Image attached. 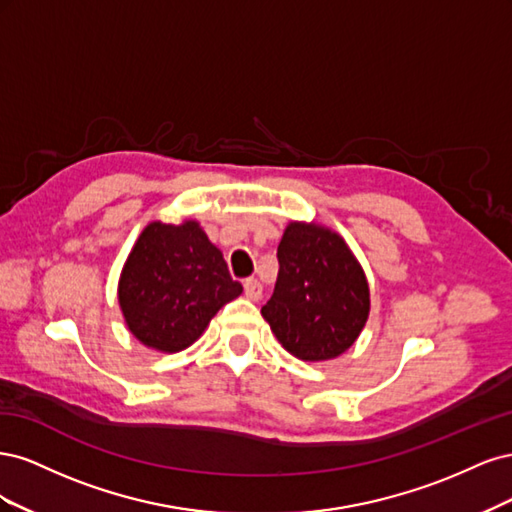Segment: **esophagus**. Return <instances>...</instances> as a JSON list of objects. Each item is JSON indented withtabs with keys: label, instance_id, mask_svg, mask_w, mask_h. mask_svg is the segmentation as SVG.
Returning a JSON list of instances; mask_svg holds the SVG:
<instances>
[{
	"label": "esophagus",
	"instance_id": "34e87169",
	"mask_svg": "<svg viewBox=\"0 0 512 512\" xmlns=\"http://www.w3.org/2000/svg\"><path fill=\"white\" fill-rule=\"evenodd\" d=\"M243 288H245V297L250 299V301H258L262 297V286H260L258 280H254V277H250V280H245Z\"/></svg>",
	"mask_w": 512,
	"mask_h": 512
}]
</instances>
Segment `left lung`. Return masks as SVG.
I'll return each instance as SVG.
<instances>
[{
  "label": "left lung",
  "instance_id": "8db88e82",
  "mask_svg": "<svg viewBox=\"0 0 512 512\" xmlns=\"http://www.w3.org/2000/svg\"><path fill=\"white\" fill-rule=\"evenodd\" d=\"M277 260L275 290L262 307L277 342L301 361L344 354L369 316L367 277L346 241L320 224L290 222Z\"/></svg>",
  "mask_w": 512,
  "mask_h": 512
}]
</instances>
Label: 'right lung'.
<instances>
[{
  "label": "right lung",
  "instance_id": "1",
  "mask_svg": "<svg viewBox=\"0 0 512 512\" xmlns=\"http://www.w3.org/2000/svg\"><path fill=\"white\" fill-rule=\"evenodd\" d=\"M243 286L198 222H151L136 239L119 277V307L130 333L147 348L179 352Z\"/></svg>",
  "mask_w": 512,
  "mask_h": 512
}]
</instances>
